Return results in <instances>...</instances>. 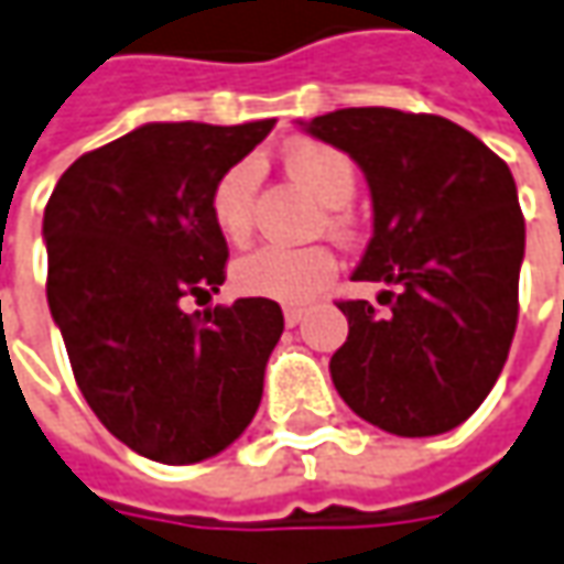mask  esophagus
I'll use <instances>...</instances> for the list:
<instances>
[{
    "label": "esophagus",
    "instance_id": "34e87169",
    "mask_svg": "<svg viewBox=\"0 0 564 564\" xmlns=\"http://www.w3.org/2000/svg\"><path fill=\"white\" fill-rule=\"evenodd\" d=\"M303 318H306V308H303V306H286V308H283V322H286L290 328H296V325H300Z\"/></svg>",
    "mask_w": 564,
    "mask_h": 564
}]
</instances>
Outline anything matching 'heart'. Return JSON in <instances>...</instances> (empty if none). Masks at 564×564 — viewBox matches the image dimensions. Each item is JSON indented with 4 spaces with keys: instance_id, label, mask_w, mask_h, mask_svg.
<instances>
[{
    "instance_id": "heart-1",
    "label": "heart",
    "mask_w": 564,
    "mask_h": 564,
    "mask_svg": "<svg viewBox=\"0 0 564 564\" xmlns=\"http://www.w3.org/2000/svg\"><path fill=\"white\" fill-rule=\"evenodd\" d=\"M286 170L330 208L354 198L356 166L340 148L296 144L286 151ZM256 163H234L210 188V220L227 242H246L256 214ZM330 227H344V217H330ZM337 274V258L328 246H278L264 242L234 261V286L246 296L300 306L318 296Z\"/></svg>"
}]
</instances>
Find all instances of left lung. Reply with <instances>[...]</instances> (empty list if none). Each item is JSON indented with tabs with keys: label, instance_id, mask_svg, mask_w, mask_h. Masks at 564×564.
<instances>
[{
	"label": "left lung",
	"instance_id": "left-lung-1",
	"mask_svg": "<svg viewBox=\"0 0 564 564\" xmlns=\"http://www.w3.org/2000/svg\"><path fill=\"white\" fill-rule=\"evenodd\" d=\"M306 129L362 166L376 234L354 281L388 283L384 312L337 303L350 322L330 356L337 394L406 438L460 426L502 376L518 328L524 214L508 163L432 112L350 107Z\"/></svg>",
	"mask_w": 564,
	"mask_h": 564
}]
</instances>
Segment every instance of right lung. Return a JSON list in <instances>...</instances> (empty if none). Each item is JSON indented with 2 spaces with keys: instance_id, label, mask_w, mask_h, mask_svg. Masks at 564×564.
Here are the masks:
<instances>
[{
  "instance_id": "right-lung-1",
  "label": "right lung",
  "mask_w": 564,
  "mask_h": 564,
  "mask_svg": "<svg viewBox=\"0 0 564 564\" xmlns=\"http://www.w3.org/2000/svg\"><path fill=\"white\" fill-rule=\"evenodd\" d=\"M274 129L151 122L75 160L43 210L46 300L75 381L112 435L160 464L224 452L252 423L283 334L274 300L183 312L227 281L210 188Z\"/></svg>"
}]
</instances>
